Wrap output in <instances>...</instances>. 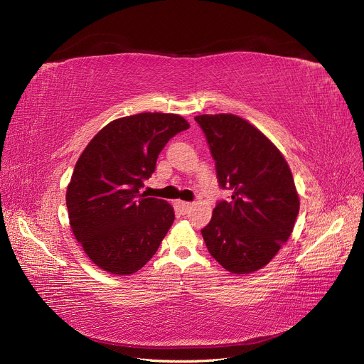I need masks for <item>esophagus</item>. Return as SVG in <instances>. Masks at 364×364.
Returning <instances> with one entry per match:
<instances>
[{
    "label": "esophagus",
    "instance_id": "34e87169",
    "mask_svg": "<svg viewBox=\"0 0 364 364\" xmlns=\"http://www.w3.org/2000/svg\"><path fill=\"white\" fill-rule=\"evenodd\" d=\"M177 208L180 209L181 214H187L190 211V208H192V203L190 202H183V200H178L177 202Z\"/></svg>",
    "mask_w": 364,
    "mask_h": 364
}]
</instances>
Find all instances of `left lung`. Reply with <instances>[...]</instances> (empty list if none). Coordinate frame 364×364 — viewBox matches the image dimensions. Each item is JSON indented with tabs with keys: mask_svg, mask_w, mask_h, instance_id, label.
Returning <instances> with one entry per match:
<instances>
[{
	"mask_svg": "<svg viewBox=\"0 0 364 364\" xmlns=\"http://www.w3.org/2000/svg\"><path fill=\"white\" fill-rule=\"evenodd\" d=\"M221 188L230 200L215 205L202 228L211 254L235 274L262 269L289 239L299 213L292 172L279 149L247 121L232 113L200 114Z\"/></svg>",
	"mask_w": 364,
	"mask_h": 364,
	"instance_id": "left-lung-1",
	"label": "left lung"
}]
</instances>
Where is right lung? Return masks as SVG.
<instances>
[{
	"label": "right lung",
	"mask_w": 364,
	"mask_h": 364,
	"mask_svg": "<svg viewBox=\"0 0 364 364\" xmlns=\"http://www.w3.org/2000/svg\"><path fill=\"white\" fill-rule=\"evenodd\" d=\"M180 114L139 113L107 124L75 165L66 192L72 232L105 272L128 276L156 254L174 223V209L140 195L159 153L187 129Z\"/></svg>",
	"instance_id": "add662e5"
}]
</instances>
